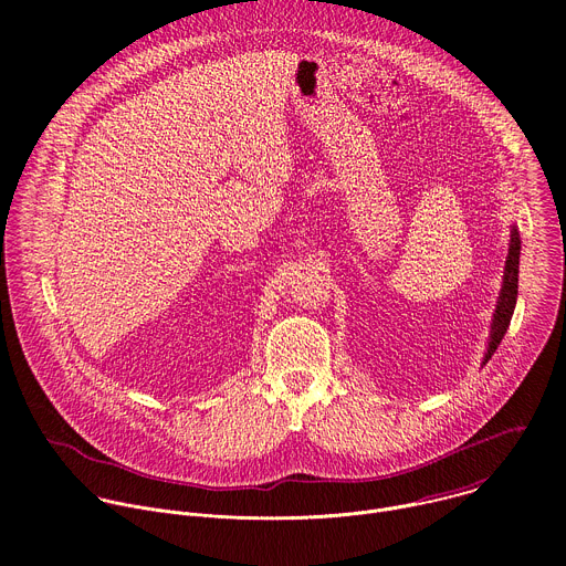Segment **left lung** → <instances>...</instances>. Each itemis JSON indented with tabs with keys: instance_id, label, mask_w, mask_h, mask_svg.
I'll return each mask as SVG.
<instances>
[{
	"instance_id": "8db88e82",
	"label": "left lung",
	"mask_w": 566,
	"mask_h": 566,
	"mask_svg": "<svg viewBox=\"0 0 566 566\" xmlns=\"http://www.w3.org/2000/svg\"><path fill=\"white\" fill-rule=\"evenodd\" d=\"M520 232L513 226L511 230V247H509V258H506V266H504V284H502V293L497 300V308L493 315V325H491V343H489V352L483 356V365H486L495 349L500 347L509 325H511V317L515 311V302H517V275H520Z\"/></svg>"
}]
</instances>
